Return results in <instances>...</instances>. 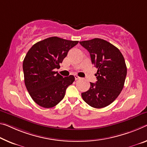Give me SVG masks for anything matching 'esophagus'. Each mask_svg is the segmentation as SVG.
Here are the masks:
<instances>
[{
    "label": "esophagus",
    "instance_id": "34e87169",
    "mask_svg": "<svg viewBox=\"0 0 147 147\" xmlns=\"http://www.w3.org/2000/svg\"><path fill=\"white\" fill-rule=\"evenodd\" d=\"M74 78H75V80H78V79L80 78L79 77V76H77V75H74Z\"/></svg>",
    "mask_w": 147,
    "mask_h": 147
}]
</instances>
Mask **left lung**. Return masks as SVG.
Listing matches in <instances>:
<instances>
[{
  "instance_id": "8db88e82",
  "label": "left lung",
  "mask_w": 147,
  "mask_h": 147,
  "mask_svg": "<svg viewBox=\"0 0 147 147\" xmlns=\"http://www.w3.org/2000/svg\"><path fill=\"white\" fill-rule=\"evenodd\" d=\"M89 52L92 64L97 69V82H90L87 92L82 93L84 101L90 106L101 109L111 104L124 88L127 67L120 51L101 38L80 42Z\"/></svg>"
}]
</instances>
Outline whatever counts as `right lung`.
I'll return each mask as SVG.
<instances>
[{
  "label": "right lung",
  "instance_id": "obj_1",
  "mask_svg": "<svg viewBox=\"0 0 147 147\" xmlns=\"http://www.w3.org/2000/svg\"><path fill=\"white\" fill-rule=\"evenodd\" d=\"M78 43L52 36L34 44L28 51L23 62L25 84L39 106L52 108L63 99L74 76L63 77L54 69L59 68L70 49Z\"/></svg>",
  "mask_w": 147,
  "mask_h": 147
}]
</instances>
